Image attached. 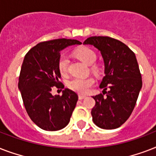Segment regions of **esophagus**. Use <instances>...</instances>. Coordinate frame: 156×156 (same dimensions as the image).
Here are the masks:
<instances>
[{
  "label": "esophagus",
  "instance_id": "esophagus-1",
  "mask_svg": "<svg viewBox=\"0 0 156 156\" xmlns=\"http://www.w3.org/2000/svg\"><path fill=\"white\" fill-rule=\"evenodd\" d=\"M86 97H87V95H82V94L78 95V99H79V100H83V99H84V98Z\"/></svg>",
  "mask_w": 156,
  "mask_h": 156
}]
</instances>
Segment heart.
Returning <instances> with one entry per match:
<instances>
[{
    "mask_svg": "<svg viewBox=\"0 0 156 156\" xmlns=\"http://www.w3.org/2000/svg\"><path fill=\"white\" fill-rule=\"evenodd\" d=\"M74 55L80 61L84 62L87 65H90V70L95 73L100 72V66L97 64L94 63L96 60V53L94 50L90 48L83 47L78 48L74 52ZM58 70L61 75H66L69 71V61L66 55L62 54L60 56L57 62ZM95 84V78L93 77H87V78H73L67 83V87L70 90L76 91L81 94L87 92L93 85Z\"/></svg>",
    "mask_w": 156,
    "mask_h": 156,
    "instance_id": "obj_1",
    "label": "heart"
}]
</instances>
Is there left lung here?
I'll return each mask as SVG.
<instances>
[{
  "instance_id": "obj_1",
  "label": "left lung",
  "mask_w": 156,
  "mask_h": 156,
  "mask_svg": "<svg viewBox=\"0 0 156 156\" xmlns=\"http://www.w3.org/2000/svg\"><path fill=\"white\" fill-rule=\"evenodd\" d=\"M83 44L100 50L105 65L100 86L103 94L93 96V121L104 129L118 128L130 116L143 86L135 54L124 43L108 36H91Z\"/></svg>"
}]
</instances>
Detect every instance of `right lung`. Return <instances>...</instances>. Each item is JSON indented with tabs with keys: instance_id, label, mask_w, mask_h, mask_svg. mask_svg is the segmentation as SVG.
I'll use <instances>...</instances> for the list:
<instances>
[{
	"instance_id": "1",
	"label": "right lung",
	"mask_w": 156,
	"mask_h": 156,
	"mask_svg": "<svg viewBox=\"0 0 156 156\" xmlns=\"http://www.w3.org/2000/svg\"><path fill=\"white\" fill-rule=\"evenodd\" d=\"M81 44L69 39L47 40L31 48L24 57L18 88L28 116L42 129L59 130L69 122L78 101L77 93L66 89L62 95L53 96L51 91L53 87H65L59 81L61 73L57 67L61 51Z\"/></svg>"
}]
</instances>
